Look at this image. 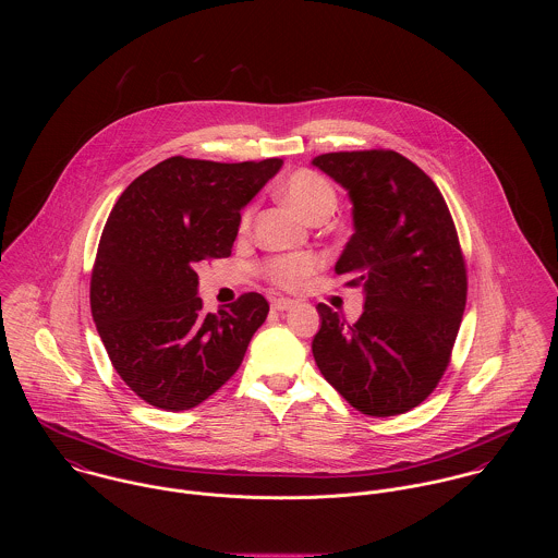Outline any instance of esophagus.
Returning <instances> with one entry per match:
<instances>
[{"label":"esophagus","mask_w":558,"mask_h":558,"mask_svg":"<svg viewBox=\"0 0 558 558\" xmlns=\"http://www.w3.org/2000/svg\"><path fill=\"white\" fill-rule=\"evenodd\" d=\"M294 305H296V303L290 301V299H272V301H270L272 312H288V310H292Z\"/></svg>","instance_id":"1"}]
</instances>
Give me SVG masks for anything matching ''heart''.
I'll return each mask as SVG.
<instances>
[{"mask_svg":"<svg viewBox=\"0 0 558 558\" xmlns=\"http://www.w3.org/2000/svg\"><path fill=\"white\" fill-rule=\"evenodd\" d=\"M281 195L286 202H290L301 215H305L312 221H324L337 206V191L330 184L326 175L314 169H296L292 171L283 184ZM253 210L246 208L240 217V230H246L251 226ZM319 268V257L314 253H290L272 257L264 264L266 277L279 286L294 290L303 286Z\"/></svg>","mask_w":558,"mask_h":558,"instance_id":"obj_1","label":"heart"}]
</instances>
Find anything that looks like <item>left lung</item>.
Segmentation results:
<instances>
[{
    "label": "left lung",
    "instance_id": "1",
    "mask_svg": "<svg viewBox=\"0 0 558 558\" xmlns=\"http://www.w3.org/2000/svg\"><path fill=\"white\" fill-rule=\"evenodd\" d=\"M314 165L352 199L354 234L335 264L363 288L354 324L319 303L322 376L367 416L412 410L438 387L466 307V262L434 180L393 150L328 153Z\"/></svg>",
    "mask_w": 558,
    "mask_h": 558
}]
</instances>
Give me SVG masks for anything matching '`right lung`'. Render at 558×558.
I'll list each match as a JSON object with an SVG mask.
<instances>
[{"label": "right lung", "instance_id": "right-lung-1", "mask_svg": "<svg viewBox=\"0 0 558 558\" xmlns=\"http://www.w3.org/2000/svg\"><path fill=\"white\" fill-rule=\"evenodd\" d=\"M281 165L171 157L116 202L92 268L89 307L113 369L150 405L182 412L217 393L268 316L257 292L204 314L195 266L232 255L240 210Z\"/></svg>", "mask_w": 558, "mask_h": 558}]
</instances>
